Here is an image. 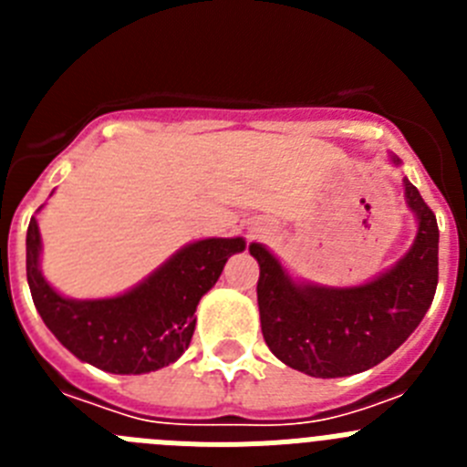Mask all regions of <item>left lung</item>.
<instances>
[{
	"mask_svg": "<svg viewBox=\"0 0 467 467\" xmlns=\"http://www.w3.org/2000/svg\"><path fill=\"white\" fill-rule=\"evenodd\" d=\"M404 196L419 220L414 245L393 269L358 287L299 285L266 247L250 245L264 341L280 362L316 379L350 377L386 360L419 327L437 290L440 229L410 180Z\"/></svg>",
	"mask_w": 467,
	"mask_h": 467,
	"instance_id": "left-lung-1",
	"label": "left lung"
}]
</instances>
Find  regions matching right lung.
Masks as SVG:
<instances>
[{"label": "right lung", "instance_id": "1", "mask_svg": "<svg viewBox=\"0 0 467 467\" xmlns=\"http://www.w3.org/2000/svg\"><path fill=\"white\" fill-rule=\"evenodd\" d=\"M243 250V238H205L182 247L126 295L67 299L41 275V236L32 217L27 283L41 320L69 353L111 374H150L189 348L198 301L217 283L226 259Z\"/></svg>", "mask_w": 467, "mask_h": 467}]
</instances>
